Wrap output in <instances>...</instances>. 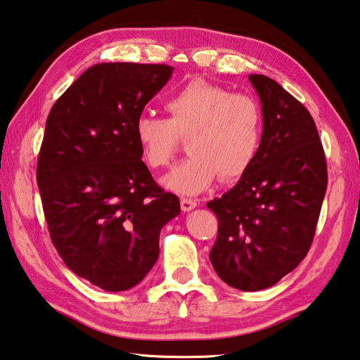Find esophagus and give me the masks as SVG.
Listing matches in <instances>:
<instances>
[{"mask_svg":"<svg viewBox=\"0 0 360 360\" xmlns=\"http://www.w3.org/2000/svg\"><path fill=\"white\" fill-rule=\"evenodd\" d=\"M196 207V201L195 200H188V198H182L181 200V209L184 212H190V210Z\"/></svg>","mask_w":360,"mask_h":360,"instance_id":"1","label":"esophagus"}]
</instances>
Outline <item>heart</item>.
<instances>
[{
	"mask_svg": "<svg viewBox=\"0 0 360 360\" xmlns=\"http://www.w3.org/2000/svg\"><path fill=\"white\" fill-rule=\"evenodd\" d=\"M168 118L140 115L134 139L145 164L158 170L173 160L179 137L188 139L187 160L162 178L173 193L195 196L214 184L243 176L262 145L264 115L260 104L245 94L196 79L165 101Z\"/></svg>",
	"mask_w": 360,
	"mask_h": 360,
	"instance_id": "heart-1",
	"label": "heart"
}]
</instances>
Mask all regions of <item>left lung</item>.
Instances as JSON below:
<instances>
[{"label":"left lung","mask_w":360,"mask_h":360,"mask_svg":"<svg viewBox=\"0 0 360 360\" xmlns=\"http://www.w3.org/2000/svg\"><path fill=\"white\" fill-rule=\"evenodd\" d=\"M248 79L262 104L257 156L240 181L207 202L218 218L209 259L243 292L274 285L306 257L328 187L325 151L309 110L264 75Z\"/></svg>","instance_id":"left-lung-1"}]
</instances>
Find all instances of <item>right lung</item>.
<instances>
[{"label": "right lung", "mask_w": 360, "mask_h": 360, "mask_svg": "<svg viewBox=\"0 0 360 360\" xmlns=\"http://www.w3.org/2000/svg\"><path fill=\"white\" fill-rule=\"evenodd\" d=\"M173 67L110 62L87 68L49 112L37 186L49 236L77 276L105 292L137 285L179 215L142 162L134 124Z\"/></svg>", "instance_id": "1"}]
</instances>
